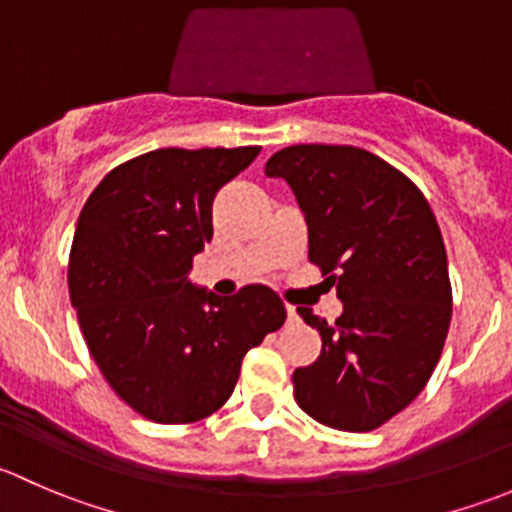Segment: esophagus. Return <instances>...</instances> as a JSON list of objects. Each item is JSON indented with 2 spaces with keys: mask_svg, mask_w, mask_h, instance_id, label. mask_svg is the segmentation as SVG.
<instances>
[{
  "mask_svg": "<svg viewBox=\"0 0 512 512\" xmlns=\"http://www.w3.org/2000/svg\"><path fill=\"white\" fill-rule=\"evenodd\" d=\"M297 319H299L297 309H294L292 304H287V322H297Z\"/></svg>",
  "mask_w": 512,
  "mask_h": 512,
  "instance_id": "esophagus-1",
  "label": "esophagus"
}]
</instances>
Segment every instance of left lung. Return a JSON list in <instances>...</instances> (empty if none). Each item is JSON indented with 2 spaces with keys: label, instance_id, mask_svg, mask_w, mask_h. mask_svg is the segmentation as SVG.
<instances>
[{
  "label": "left lung",
  "instance_id": "8db88e82",
  "mask_svg": "<svg viewBox=\"0 0 512 512\" xmlns=\"http://www.w3.org/2000/svg\"><path fill=\"white\" fill-rule=\"evenodd\" d=\"M309 232V260L337 285V322L299 307L322 354L292 374L299 409L339 431H374L423 391L448 324L451 282L431 205L404 173L354 146H289L267 160Z\"/></svg>",
  "mask_w": 512,
  "mask_h": 512
}]
</instances>
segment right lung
I'll use <instances>...</instances> for the list:
<instances>
[{
    "instance_id": "add662e5",
    "label": "right lung",
    "mask_w": 512,
    "mask_h": 512,
    "mask_svg": "<svg viewBox=\"0 0 512 512\" xmlns=\"http://www.w3.org/2000/svg\"><path fill=\"white\" fill-rule=\"evenodd\" d=\"M260 146L158 148L113 168L86 200L69 294L111 389L156 423H193L230 399L252 347L285 324L265 285L218 297L190 282L213 237V198Z\"/></svg>"
}]
</instances>
